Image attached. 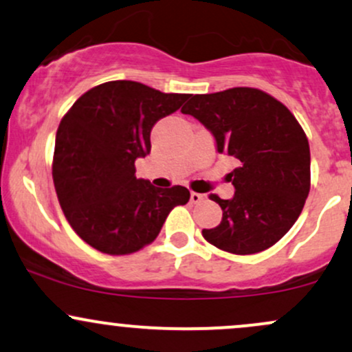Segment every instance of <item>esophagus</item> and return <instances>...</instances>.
Returning a JSON list of instances; mask_svg holds the SVG:
<instances>
[{
	"mask_svg": "<svg viewBox=\"0 0 352 352\" xmlns=\"http://www.w3.org/2000/svg\"><path fill=\"white\" fill-rule=\"evenodd\" d=\"M205 197L201 195V193H197V192H190V201L192 204H200V201H204Z\"/></svg>",
	"mask_w": 352,
	"mask_h": 352,
	"instance_id": "1",
	"label": "esophagus"
}]
</instances>
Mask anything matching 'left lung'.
Returning <instances> with one entry per match:
<instances>
[{"label": "left lung", "mask_w": 352, "mask_h": 352, "mask_svg": "<svg viewBox=\"0 0 352 352\" xmlns=\"http://www.w3.org/2000/svg\"><path fill=\"white\" fill-rule=\"evenodd\" d=\"M187 99L182 114L204 124L217 151L240 164L228 173L235 195H210L223 217L201 235L228 253L263 252L288 233L308 199L311 155L305 131L288 107L260 89L233 87Z\"/></svg>", "instance_id": "8db88e82"}]
</instances>
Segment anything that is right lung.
<instances>
[{"label": "right lung", "instance_id": "obj_1", "mask_svg": "<svg viewBox=\"0 0 352 352\" xmlns=\"http://www.w3.org/2000/svg\"><path fill=\"white\" fill-rule=\"evenodd\" d=\"M188 94H165L135 80H111L76 100L56 134L52 180L67 221L92 248L129 254L152 243L182 185L157 188L135 177V160L151 153L152 127Z\"/></svg>", "mask_w": 352, "mask_h": 352}]
</instances>
